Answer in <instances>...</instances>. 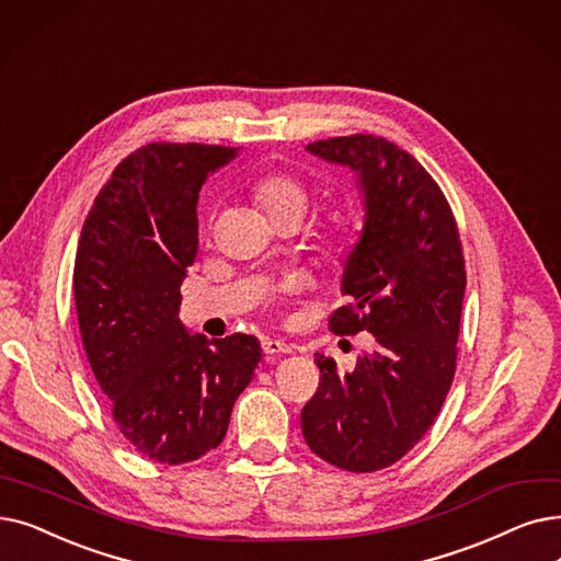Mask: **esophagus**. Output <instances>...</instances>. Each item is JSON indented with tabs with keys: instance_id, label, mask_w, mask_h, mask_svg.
<instances>
[{
	"instance_id": "34e87169",
	"label": "esophagus",
	"mask_w": 561,
	"mask_h": 561,
	"mask_svg": "<svg viewBox=\"0 0 561 561\" xmlns=\"http://www.w3.org/2000/svg\"><path fill=\"white\" fill-rule=\"evenodd\" d=\"M261 348H263V353L265 355H284V353H294V348H290L286 341H279V339H263V344H261Z\"/></svg>"
}]
</instances>
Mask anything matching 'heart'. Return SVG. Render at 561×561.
Wrapping results in <instances>:
<instances>
[{
	"label": "heart",
	"instance_id": "b5f03b06",
	"mask_svg": "<svg viewBox=\"0 0 561 561\" xmlns=\"http://www.w3.org/2000/svg\"><path fill=\"white\" fill-rule=\"evenodd\" d=\"M254 199L261 206V210L265 213L267 220H275V217L282 215H302L309 208L311 194L307 190V185L302 181H298L296 176L290 174H282V172H273V174H263L254 187ZM348 236V220L344 213H334L332 222H330V231L325 236V250L332 252L336 250L341 242L346 240Z\"/></svg>",
	"mask_w": 561,
	"mask_h": 561
}]
</instances>
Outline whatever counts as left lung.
I'll use <instances>...</instances> for the list:
<instances>
[{
  "label": "left lung",
  "mask_w": 561,
  "mask_h": 561,
  "mask_svg": "<svg viewBox=\"0 0 561 561\" xmlns=\"http://www.w3.org/2000/svg\"><path fill=\"white\" fill-rule=\"evenodd\" d=\"M307 151L355 174L364 225L344 261L330 330L376 336L339 371L316 353L319 392L302 408L309 449L351 472H376L415 447L440 412L456 371L466 261L451 208L426 169L376 135L313 141Z\"/></svg>",
  "instance_id": "1"
}]
</instances>
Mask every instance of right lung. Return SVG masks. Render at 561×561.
<instances>
[{
  "instance_id": "right-lung-1",
  "label": "right lung",
  "mask_w": 561,
  "mask_h": 561,
  "mask_svg": "<svg viewBox=\"0 0 561 561\" xmlns=\"http://www.w3.org/2000/svg\"><path fill=\"white\" fill-rule=\"evenodd\" d=\"M236 156L208 144L141 146L99 192L78 242L72 288L91 371L126 440L169 466L225 440L261 362L256 336L206 339L179 319L199 250V190Z\"/></svg>"
}]
</instances>
